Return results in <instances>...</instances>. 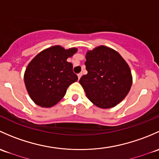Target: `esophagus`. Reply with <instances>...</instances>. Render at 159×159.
I'll list each match as a JSON object with an SVG mask.
<instances>
[{"mask_svg": "<svg viewBox=\"0 0 159 159\" xmlns=\"http://www.w3.org/2000/svg\"><path fill=\"white\" fill-rule=\"evenodd\" d=\"M77 76H78V78H79V80H80V78H81V76H83V73H79V74L77 75Z\"/></svg>", "mask_w": 159, "mask_h": 159, "instance_id": "34e87169", "label": "esophagus"}]
</instances>
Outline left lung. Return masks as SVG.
<instances>
[{
  "instance_id": "obj_1",
  "label": "left lung",
  "mask_w": 159,
  "mask_h": 159,
  "mask_svg": "<svg viewBox=\"0 0 159 159\" xmlns=\"http://www.w3.org/2000/svg\"><path fill=\"white\" fill-rule=\"evenodd\" d=\"M85 62L88 73L80 83L88 99L102 109L119 104L131 89L132 77L129 65L118 52L105 46L88 51Z\"/></svg>"
}]
</instances>
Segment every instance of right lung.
<instances>
[{
  "label": "right lung",
  "instance_id": "1",
  "mask_svg": "<svg viewBox=\"0 0 159 159\" xmlns=\"http://www.w3.org/2000/svg\"><path fill=\"white\" fill-rule=\"evenodd\" d=\"M77 51L53 46L38 53L28 64L24 83L32 100L41 107H51L60 102L70 84L77 81L73 64L66 61Z\"/></svg>",
  "mask_w": 159,
  "mask_h": 159
}]
</instances>
